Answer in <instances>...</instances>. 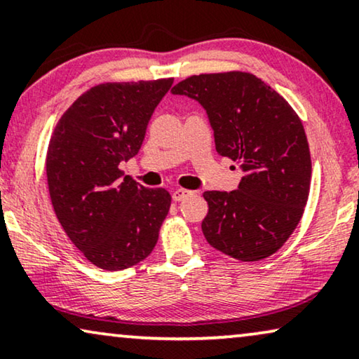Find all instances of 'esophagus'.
Here are the masks:
<instances>
[{"label": "esophagus", "mask_w": 359, "mask_h": 359, "mask_svg": "<svg viewBox=\"0 0 359 359\" xmlns=\"http://www.w3.org/2000/svg\"><path fill=\"white\" fill-rule=\"evenodd\" d=\"M191 195H194V191H191V190H187V189H175L174 194H172V198H174L175 201H182V200L189 198V196H191Z\"/></svg>", "instance_id": "1"}]
</instances>
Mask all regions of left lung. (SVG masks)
Returning <instances> with one entry per match:
<instances>
[{
  "label": "left lung",
  "instance_id": "8db88e82",
  "mask_svg": "<svg viewBox=\"0 0 359 359\" xmlns=\"http://www.w3.org/2000/svg\"><path fill=\"white\" fill-rule=\"evenodd\" d=\"M206 110L219 156L241 164L237 190L205 191L201 223L211 247L232 259L273 255L304 213L311 153L301 118L281 95L250 73L190 76L172 88Z\"/></svg>",
  "mask_w": 359,
  "mask_h": 359
}]
</instances>
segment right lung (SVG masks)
Returning <instances> with one entry per match:
<instances>
[{
  "instance_id": "right-lung-1",
  "label": "right lung",
  "mask_w": 359,
  "mask_h": 359,
  "mask_svg": "<svg viewBox=\"0 0 359 359\" xmlns=\"http://www.w3.org/2000/svg\"><path fill=\"white\" fill-rule=\"evenodd\" d=\"M174 79L104 83L62 115L47 151L53 211L90 264L130 269L153 252L170 194L146 189L120 170L138 154L154 109Z\"/></svg>"
}]
</instances>
